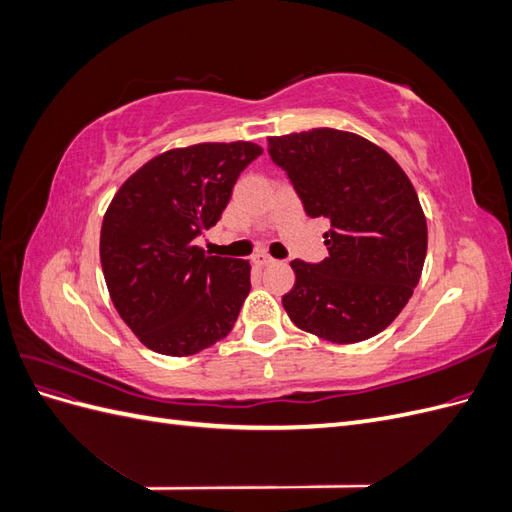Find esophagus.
<instances>
[{
	"label": "esophagus",
	"instance_id": "1",
	"mask_svg": "<svg viewBox=\"0 0 512 512\" xmlns=\"http://www.w3.org/2000/svg\"><path fill=\"white\" fill-rule=\"evenodd\" d=\"M252 262H254L256 267H267V265H271L273 258H271L267 252H256V254L252 256Z\"/></svg>",
	"mask_w": 512,
	"mask_h": 512
}]
</instances>
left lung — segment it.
I'll use <instances>...</instances> for the list:
<instances>
[{
	"instance_id": "8db88e82",
	"label": "left lung",
	"mask_w": 512,
	"mask_h": 512,
	"mask_svg": "<svg viewBox=\"0 0 512 512\" xmlns=\"http://www.w3.org/2000/svg\"><path fill=\"white\" fill-rule=\"evenodd\" d=\"M309 218H327L329 258L292 260L282 297L301 331L356 344L384 331L410 301L427 254V220L412 181L367 138L314 128L267 138Z\"/></svg>"
}]
</instances>
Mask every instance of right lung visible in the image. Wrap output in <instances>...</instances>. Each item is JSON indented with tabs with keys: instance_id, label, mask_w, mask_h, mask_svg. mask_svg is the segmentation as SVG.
Listing matches in <instances>:
<instances>
[{
	"instance_id": "right-lung-1",
	"label": "right lung",
	"mask_w": 512,
	"mask_h": 512,
	"mask_svg": "<svg viewBox=\"0 0 512 512\" xmlns=\"http://www.w3.org/2000/svg\"><path fill=\"white\" fill-rule=\"evenodd\" d=\"M262 147L168 149L123 181L100 230V262L121 320L149 350L190 356L235 327L250 260L207 256L194 239L218 224L232 185Z\"/></svg>"
}]
</instances>
